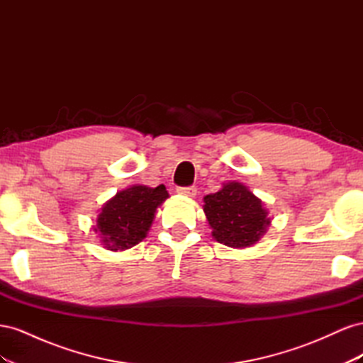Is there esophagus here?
I'll list each match as a JSON object with an SVG mask.
<instances>
[{
  "mask_svg": "<svg viewBox=\"0 0 363 363\" xmlns=\"http://www.w3.org/2000/svg\"><path fill=\"white\" fill-rule=\"evenodd\" d=\"M177 192L180 195H184V196H195L196 195V188L195 186H180V188H177Z\"/></svg>",
  "mask_w": 363,
  "mask_h": 363,
  "instance_id": "1",
  "label": "esophagus"
}]
</instances>
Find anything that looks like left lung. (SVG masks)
<instances>
[{"mask_svg":"<svg viewBox=\"0 0 363 363\" xmlns=\"http://www.w3.org/2000/svg\"><path fill=\"white\" fill-rule=\"evenodd\" d=\"M203 211L213 239L233 248L255 245L271 224L262 200L239 182L224 183L218 192L206 195Z\"/></svg>","mask_w":363,"mask_h":363,"instance_id":"1","label":"left lung"}]
</instances>
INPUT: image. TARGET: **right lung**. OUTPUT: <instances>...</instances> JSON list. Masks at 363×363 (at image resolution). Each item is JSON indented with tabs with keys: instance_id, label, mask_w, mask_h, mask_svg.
Here are the masks:
<instances>
[{
	"instance_id": "add662e5",
	"label": "right lung",
	"mask_w": 363,
	"mask_h": 363,
	"mask_svg": "<svg viewBox=\"0 0 363 363\" xmlns=\"http://www.w3.org/2000/svg\"><path fill=\"white\" fill-rule=\"evenodd\" d=\"M168 196L163 184L157 188L135 184L119 191L101 207L94 228L104 248L123 251L145 239L157 207Z\"/></svg>"
}]
</instances>
